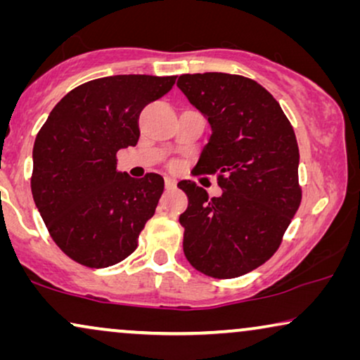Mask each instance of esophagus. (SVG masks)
<instances>
[{"mask_svg":"<svg viewBox=\"0 0 360 360\" xmlns=\"http://www.w3.org/2000/svg\"><path fill=\"white\" fill-rule=\"evenodd\" d=\"M175 186H176L175 179H172V176H165V188L167 190H174Z\"/></svg>","mask_w":360,"mask_h":360,"instance_id":"obj_1","label":"esophagus"}]
</instances>
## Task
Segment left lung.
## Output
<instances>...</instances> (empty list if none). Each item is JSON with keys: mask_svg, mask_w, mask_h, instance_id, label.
<instances>
[{"mask_svg": "<svg viewBox=\"0 0 360 360\" xmlns=\"http://www.w3.org/2000/svg\"><path fill=\"white\" fill-rule=\"evenodd\" d=\"M176 86L211 134L195 170L216 175L223 190L210 198L191 180L180 214L184 252L198 272L236 278L267 262L302 203L297 137L278 101L257 82L231 73L181 75Z\"/></svg>", "mask_w": 360, "mask_h": 360, "instance_id": "8db88e82", "label": "left lung"}]
</instances>
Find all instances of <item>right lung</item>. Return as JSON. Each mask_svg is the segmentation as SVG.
<instances>
[{
    "instance_id": "right-lung-1",
    "label": "right lung",
    "mask_w": 360,
    "mask_h": 360,
    "mask_svg": "<svg viewBox=\"0 0 360 360\" xmlns=\"http://www.w3.org/2000/svg\"><path fill=\"white\" fill-rule=\"evenodd\" d=\"M176 77L115 75L67 93L37 132L31 190L62 252L90 269L134 252L155 213L164 179L116 170V154L139 141L141 111L167 95Z\"/></svg>"
}]
</instances>
